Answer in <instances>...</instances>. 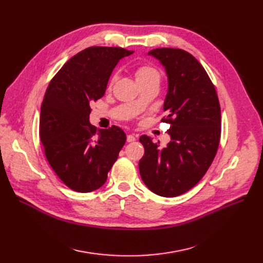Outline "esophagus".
Here are the masks:
<instances>
[{
    "label": "esophagus",
    "mask_w": 263,
    "mask_h": 263,
    "mask_svg": "<svg viewBox=\"0 0 263 263\" xmlns=\"http://www.w3.org/2000/svg\"><path fill=\"white\" fill-rule=\"evenodd\" d=\"M135 136L134 135H132V134H129L128 136H127V142L128 143H133V142H135Z\"/></svg>",
    "instance_id": "34e87169"
}]
</instances>
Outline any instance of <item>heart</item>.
Wrapping results in <instances>:
<instances>
[{
    "mask_svg": "<svg viewBox=\"0 0 263 263\" xmlns=\"http://www.w3.org/2000/svg\"><path fill=\"white\" fill-rule=\"evenodd\" d=\"M135 79L136 82L139 83V85H145V84H159L161 82V72L159 69L153 65H141L135 69ZM139 106V104H135Z\"/></svg>",
    "mask_w": 263,
    "mask_h": 263,
    "instance_id": "b5f03b06",
    "label": "heart"
}]
</instances>
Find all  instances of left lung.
Instances as JSON below:
<instances>
[{
  "instance_id": "8db88e82",
  "label": "left lung",
  "mask_w": 263,
  "mask_h": 263,
  "mask_svg": "<svg viewBox=\"0 0 263 263\" xmlns=\"http://www.w3.org/2000/svg\"><path fill=\"white\" fill-rule=\"evenodd\" d=\"M164 67L167 93L163 109L171 123L165 148L142 135L145 148L139 167L142 180L155 194L176 197L196 185L210 167L220 139V107L214 85L201 64L181 49L148 52Z\"/></svg>"
}]
</instances>
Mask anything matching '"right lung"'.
Segmentation results:
<instances>
[{"mask_svg": "<svg viewBox=\"0 0 263 263\" xmlns=\"http://www.w3.org/2000/svg\"><path fill=\"white\" fill-rule=\"evenodd\" d=\"M133 51L90 47L69 60L47 88L41 104L39 135L52 170L71 190L101 187L126 143L119 127L97 129L90 104L104 96L118 62Z\"/></svg>", "mask_w": 263, "mask_h": 263, "instance_id": "obj_1", "label": "right lung"}]
</instances>
